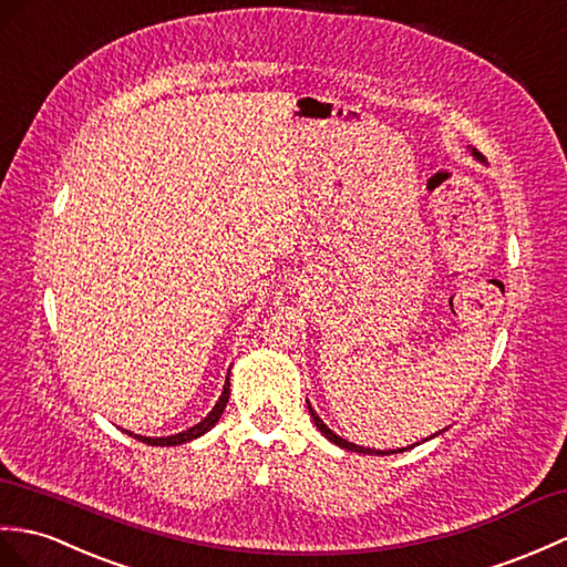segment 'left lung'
Masks as SVG:
<instances>
[{
  "label": "left lung",
  "mask_w": 567,
  "mask_h": 567,
  "mask_svg": "<svg viewBox=\"0 0 567 567\" xmlns=\"http://www.w3.org/2000/svg\"><path fill=\"white\" fill-rule=\"evenodd\" d=\"M468 152H471V156L476 162H485V156L478 152V150H473V147H468ZM309 403V401H307ZM309 413H311V420H313V425L319 427V432L323 434V437L328 440V442H333V444H338L340 450H348V452H358V454H372V456H389V454H401V452H405V450H413L415 444H420V442H415V444H411V446H401V450H370V446H360V444H354V442H348V440H343L340 437V434H336L331 427H328L323 420L319 417V413L313 411L311 408V403H309ZM444 430H440V432H434V434H430L427 440H432V437H437V434H442ZM427 440H423V442H427Z\"/></svg>",
  "instance_id": "1"
}]
</instances>
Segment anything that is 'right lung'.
I'll list each match as a JSON object with an SVG mask.
<instances>
[{"label": "right lung", "instance_id": "1", "mask_svg": "<svg viewBox=\"0 0 567 567\" xmlns=\"http://www.w3.org/2000/svg\"><path fill=\"white\" fill-rule=\"evenodd\" d=\"M227 401H229V377H227V381H224V389H221L219 401L215 403L213 411H209L197 425H193V427H188V430H183V432H176V434H168V437H144V434H135V432H130V430H123V432L130 434V437H135V440L144 442V444H152V446H176V444H186V442H190V440L203 437L205 432H209V430H213V427L219 423L224 408H227Z\"/></svg>", "mask_w": 567, "mask_h": 567}]
</instances>
